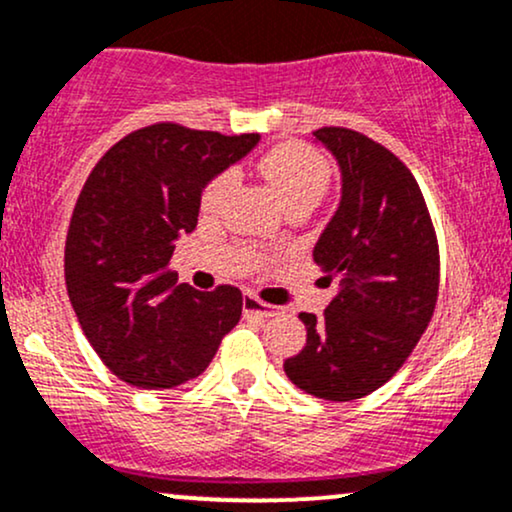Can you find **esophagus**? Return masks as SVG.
I'll use <instances>...</instances> for the list:
<instances>
[{
  "mask_svg": "<svg viewBox=\"0 0 512 512\" xmlns=\"http://www.w3.org/2000/svg\"><path fill=\"white\" fill-rule=\"evenodd\" d=\"M243 312H245V315H255V317L267 319V317H274L276 315V307L262 303V300H257L255 295L248 293L243 298Z\"/></svg>",
  "mask_w": 512,
  "mask_h": 512,
  "instance_id": "1",
  "label": "esophagus"
}]
</instances>
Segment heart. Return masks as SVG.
<instances>
[{"instance_id": "1", "label": "heart", "mask_w": 512, "mask_h": 512, "mask_svg": "<svg viewBox=\"0 0 512 512\" xmlns=\"http://www.w3.org/2000/svg\"><path fill=\"white\" fill-rule=\"evenodd\" d=\"M260 174L283 209L315 207L329 186L331 169L319 152L298 143L276 145L260 159ZM236 186V171H224L202 193V209L214 212Z\"/></svg>"}]
</instances>
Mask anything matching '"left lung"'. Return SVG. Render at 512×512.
Returning <instances> with one entry per match:
<instances>
[{
    "label": "left lung",
    "instance_id": "left-lung-1",
    "mask_svg": "<svg viewBox=\"0 0 512 512\" xmlns=\"http://www.w3.org/2000/svg\"><path fill=\"white\" fill-rule=\"evenodd\" d=\"M315 143L336 159L341 200L312 257L341 291L324 317L300 312L307 341L283 372L310 396L343 403L377 391L417 346L439 293V245L396 155L348 128H319Z\"/></svg>",
    "mask_w": 512,
    "mask_h": 512
}]
</instances>
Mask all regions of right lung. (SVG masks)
<instances>
[{
	"label": "right lung",
	"instance_id": "1",
	"mask_svg": "<svg viewBox=\"0 0 512 512\" xmlns=\"http://www.w3.org/2000/svg\"><path fill=\"white\" fill-rule=\"evenodd\" d=\"M257 143V133L155 123L119 140L80 190L66 288L90 346L126 384L174 389L200 377L238 324V288L195 291L166 267L195 231L205 188Z\"/></svg>",
	"mask_w": 512,
	"mask_h": 512
}]
</instances>
